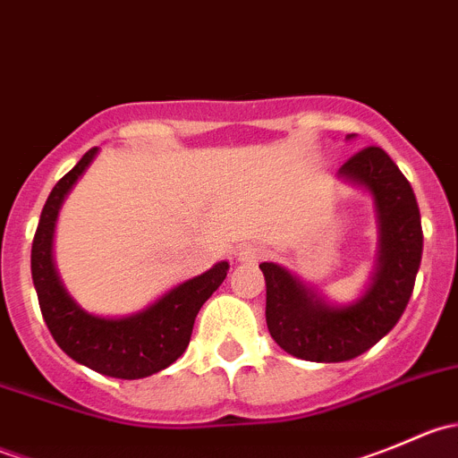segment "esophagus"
<instances>
[{
    "instance_id": "esophagus-1",
    "label": "esophagus",
    "mask_w": 458,
    "mask_h": 458,
    "mask_svg": "<svg viewBox=\"0 0 458 458\" xmlns=\"http://www.w3.org/2000/svg\"><path fill=\"white\" fill-rule=\"evenodd\" d=\"M261 257H263V250L259 246H255V243H246V246L239 250V261L243 263H257Z\"/></svg>"
}]
</instances>
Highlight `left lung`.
I'll return each mask as SVG.
<instances>
[{
  "label": "left lung",
  "mask_w": 458,
  "mask_h": 458,
  "mask_svg": "<svg viewBox=\"0 0 458 458\" xmlns=\"http://www.w3.org/2000/svg\"><path fill=\"white\" fill-rule=\"evenodd\" d=\"M339 177L366 188L377 208V267L363 297L332 306L285 267L267 261L259 266L266 276L270 336L293 357L317 363L350 361L396 326L412 297L423 252L417 197L383 148L359 150L341 165Z\"/></svg>",
  "instance_id": "8db88e82"
}]
</instances>
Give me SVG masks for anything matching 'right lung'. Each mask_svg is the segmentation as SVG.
<instances>
[{
    "instance_id": "obj_1",
    "label": "right lung",
    "mask_w": 458,
    "mask_h": 458,
    "mask_svg": "<svg viewBox=\"0 0 458 458\" xmlns=\"http://www.w3.org/2000/svg\"><path fill=\"white\" fill-rule=\"evenodd\" d=\"M95 157L97 148H90L46 199L32 239V284L46 326L68 357L106 377L143 378L161 372L186 352L197 312L224 284L230 266L228 261L215 263L208 272L174 285L135 315L108 318L81 310L55 270L53 234L59 208Z\"/></svg>"
}]
</instances>
